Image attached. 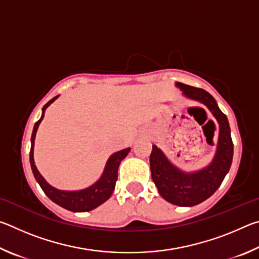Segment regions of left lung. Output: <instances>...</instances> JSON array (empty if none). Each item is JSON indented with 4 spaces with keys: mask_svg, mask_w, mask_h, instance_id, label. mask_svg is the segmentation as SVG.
Instances as JSON below:
<instances>
[{
    "mask_svg": "<svg viewBox=\"0 0 259 259\" xmlns=\"http://www.w3.org/2000/svg\"><path fill=\"white\" fill-rule=\"evenodd\" d=\"M176 85L185 97L205 105L219 124L216 154L211 163L199 171H182L166 159L160 148L153 145L150 156L151 172L160 195L179 207H193L210 198L224 181L233 159V142L227 117L219 109L211 95L200 88L184 83L177 82Z\"/></svg>",
    "mask_w": 259,
    "mask_h": 259,
    "instance_id": "left-lung-1",
    "label": "left lung"
}]
</instances>
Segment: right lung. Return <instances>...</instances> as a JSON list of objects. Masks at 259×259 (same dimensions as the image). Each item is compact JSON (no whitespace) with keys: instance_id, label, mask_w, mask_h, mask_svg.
Here are the masks:
<instances>
[{"instance_id":"1","label":"right lung","mask_w":259,"mask_h":259,"mask_svg":"<svg viewBox=\"0 0 259 259\" xmlns=\"http://www.w3.org/2000/svg\"><path fill=\"white\" fill-rule=\"evenodd\" d=\"M57 98H58V96H56L55 98L49 100V102L43 106L41 119L34 125L32 138H30V143H32L29 152L30 166H32L33 175L35 179H36V182L38 183V185L41 186L43 192L46 193L48 198L51 201H54L55 203L60 205V207H63L73 212L90 211V210L99 207L100 204L104 203L105 201H107L109 196L112 195L114 188H115V183L117 181V170H119V165L121 163V161L128 155L130 148H124V150L114 153V154L109 156L102 177L90 187L84 188V190L81 191H60L49 185V184L46 182V179L41 176V174L38 172L36 165L34 163V140L38 125H40L41 121L43 120V117H45V112L47 107L49 106L51 103H54Z\"/></svg>"}]
</instances>
